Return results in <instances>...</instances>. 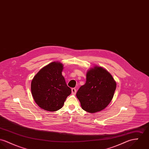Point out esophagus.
I'll return each mask as SVG.
<instances>
[{
    "mask_svg": "<svg viewBox=\"0 0 149 149\" xmlns=\"http://www.w3.org/2000/svg\"><path fill=\"white\" fill-rule=\"evenodd\" d=\"M71 92H72V94L75 95V94H76V93H77V90H76V88H72L71 89Z\"/></svg>",
    "mask_w": 149,
    "mask_h": 149,
    "instance_id": "obj_1",
    "label": "esophagus"
}]
</instances>
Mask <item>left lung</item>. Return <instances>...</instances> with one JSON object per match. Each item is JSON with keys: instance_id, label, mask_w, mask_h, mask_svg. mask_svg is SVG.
I'll use <instances>...</instances> for the list:
<instances>
[{"instance_id": "8db88e82", "label": "left lung", "mask_w": 149, "mask_h": 149, "mask_svg": "<svg viewBox=\"0 0 149 149\" xmlns=\"http://www.w3.org/2000/svg\"><path fill=\"white\" fill-rule=\"evenodd\" d=\"M116 84L112 75L102 67L95 66L88 70L86 83L77 93L83 110L95 113L104 109L111 102Z\"/></svg>"}]
</instances>
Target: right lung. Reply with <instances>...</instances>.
<instances>
[{
    "mask_svg": "<svg viewBox=\"0 0 149 149\" xmlns=\"http://www.w3.org/2000/svg\"><path fill=\"white\" fill-rule=\"evenodd\" d=\"M63 65L53 62L43 67L34 76L31 84L32 95L36 103L46 111L61 109L71 93L62 72Z\"/></svg>",
    "mask_w": 149,
    "mask_h": 149,
    "instance_id": "obj_1",
    "label": "right lung"
}]
</instances>
